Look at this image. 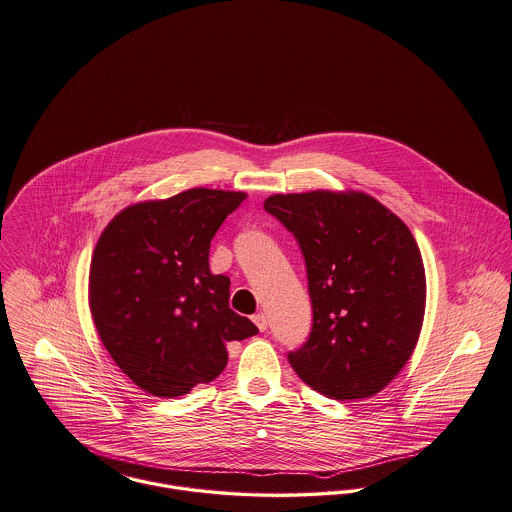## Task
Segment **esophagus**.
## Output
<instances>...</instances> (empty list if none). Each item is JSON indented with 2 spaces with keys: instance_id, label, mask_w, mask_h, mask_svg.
Returning a JSON list of instances; mask_svg holds the SVG:
<instances>
[{
  "instance_id": "obj_1",
  "label": "esophagus",
  "mask_w": 512,
  "mask_h": 512,
  "mask_svg": "<svg viewBox=\"0 0 512 512\" xmlns=\"http://www.w3.org/2000/svg\"><path fill=\"white\" fill-rule=\"evenodd\" d=\"M252 320H254V324L258 326V330H260V332H266V330H268V316H266L264 312L254 314V316H252Z\"/></svg>"
}]
</instances>
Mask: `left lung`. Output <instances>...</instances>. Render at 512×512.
Segmentation results:
<instances>
[{
    "label": "left lung",
    "instance_id": "obj_1",
    "mask_svg": "<svg viewBox=\"0 0 512 512\" xmlns=\"http://www.w3.org/2000/svg\"><path fill=\"white\" fill-rule=\"evenodd\" d=\"M307 266L312 328L287 353L312 390L334 400L375 396L408 363L425 314V270L402 219L353 192L277 194L264 202Z\"/></svg>",
    "mask_w": 512,
    "mask_h": 512
}]
</instances>
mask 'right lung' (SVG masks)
Listing matches in <instances>:
<instances>
[{"mask_svg":"<svg viewBox=\"0 0 512 512\" xmlns=\"http://www.w3.org/2000/svg\"><path fill=\"white\" fill-rule=\"evenodd\" d=\"M246 194L192 188L118 213L97 242L89 303L114 363L159 398L188 394L227 367V341L258 328L229 308L227 275L209 272L217 229Z\"/></svg>","mask_w":512,"mask_h":512,"instance_id":"obj_1","label":"right lung"}]
</instances>
